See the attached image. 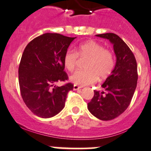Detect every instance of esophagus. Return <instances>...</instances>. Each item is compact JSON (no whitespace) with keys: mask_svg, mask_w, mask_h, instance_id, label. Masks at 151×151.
<instances>
[{"mask_svg":"<svg viewBox=\"0 0 151 151\" xmlns=\"http://www.w3.org/2000/svg\"><path fill=\"white\" fill-rule=\"evenodd\" d=\"M81 86H78V85H77V84H74V86H73L74 90H78V89H81Z\"/></svg>","mask_w":151,"mask_h":151,"instance_id":"esophagus-1","label":"esophagus"}]
</instances>
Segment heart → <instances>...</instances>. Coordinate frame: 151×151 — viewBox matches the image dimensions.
I'll list each match as a JSON object with an SVG mask.
<instances>
[{"instance_id":"obj_1","label":"heart","mask_w":151,"mask_h":151,"mask_svg":"<svg viewBox=\"0 0 151 151\" xmlns=\"http://www.w3.org/2000/svg\"><path fill=\"white\" fill-rule=\"evenodd\" d=\"M77 53L72 50L64 55V65L69 71H73L77 63L78 55L80 58H88L84 70H77L70 76L72 82L79 85H86L94 82L99 77L104 79L110 75L114 67V58L111 50L104 49L99 43L87 40L77 46Z\"/></svg>"}]
</instances>
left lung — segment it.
Wrapping results in <instances>:
<instances>
[{
  "label": "left lung",
  "mask_w": 151,
  "mask_h": 151,
  "mask_svg": "<svg viewBox=\"0 0 151 151\" xmlns=\"http://www.w3.org/2000/svg\"><path fill=\"white\" fill-rule=\"evenodd\" d=\"M96 36L109 40L113 44L116 62L111 74L101 85L103 91L94 90L87 107L97 119L109 121L124 113L131 103L138 81L137 63L132 51L117 35L105 33Z\"/></svg>",
  "instance_id": "left-lung-1"
}]
</instances>
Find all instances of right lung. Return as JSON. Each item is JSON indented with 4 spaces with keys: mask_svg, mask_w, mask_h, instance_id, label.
Returning a JSON list of instances; mask_svg holds the SVG:
<instances>
[{
    "mask_svg": "<svg viewBox=\"0 0 151 151\" xmlns=\"http://www.w3.org/2000/svg\"><path fill=\"white\" fill-rule=\"evenodd\" d=\"M76 37L45 33L27 44L18 69V80L23 101L37 116L52 117L65 107L72 83L58 86L55 83L68 79L64 71V55Z\"/></svg>",
    "mask_w": 151,
    "mask_h": 151,
    "instance_id": "add662e5",
    "label": "right lung"
}]
</instances>
